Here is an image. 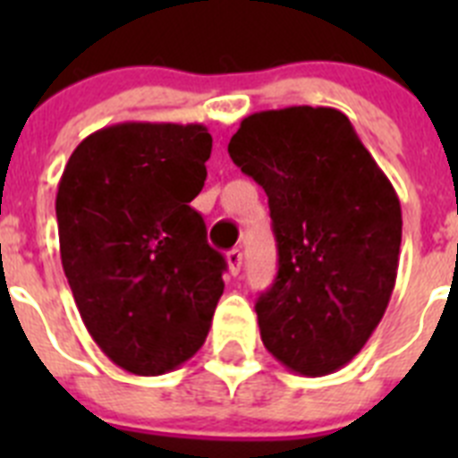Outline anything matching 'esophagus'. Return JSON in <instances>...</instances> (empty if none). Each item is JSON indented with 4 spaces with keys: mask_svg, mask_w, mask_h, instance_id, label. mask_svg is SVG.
<instances>
[{
    "mask_svg": "<svg viewBox=\"0 0 458 458\" xmlns=\"http://www.w3.org/2000/svg\"><path fill=\"white\" fill-rule=\"evenodd\" d=\"M226 264H229V270H232V275H238L242 268V252L241 250H229L226 252Z\"/></svg>",
    "mask_w": 458,
    "mask_h": 458,
    "instance_id": "esophagus-1",
    "label": "esophagus"
}]
</instances>
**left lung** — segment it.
Returning a JSON list of instances; mask_svg holds the SVG:
<instances>
[{"label":"left lung","instance_id":"left-lung-1","mask_svg":"<svg viewBox=\"0 0 458 458\" xmlns=\"http://www.w3.org/2000/svg\"><path fill=\"white\" fill-rule=\"evenodd\" d=\"M233 165L268 194L279 268L257 302L261 342L286 369L349 365L390 302L402 204L335 107L295 105L241 121Z\"/></svg>","mask_w":458,"mask_h":458}]
</instances>
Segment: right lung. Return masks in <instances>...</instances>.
Masks as SVG:
<instances>
[{"instance_id": "right-lung-1", "label": "right lung", "mask_w": 458, "mask_h": 458, "mask_svg": "<svg viewBox=\"0 0 458 458\" xmlns=\"http://www.w3.org/2000/svg\"><path fill=\"white\" fill-rule=\"evenodd\" d=\"M210 148L201 123L125 121L80 141L59 181L72 298L93 342L131 374H167L192 358L225 291V257L190 206Z\"/></svg>"}]
</instances>
